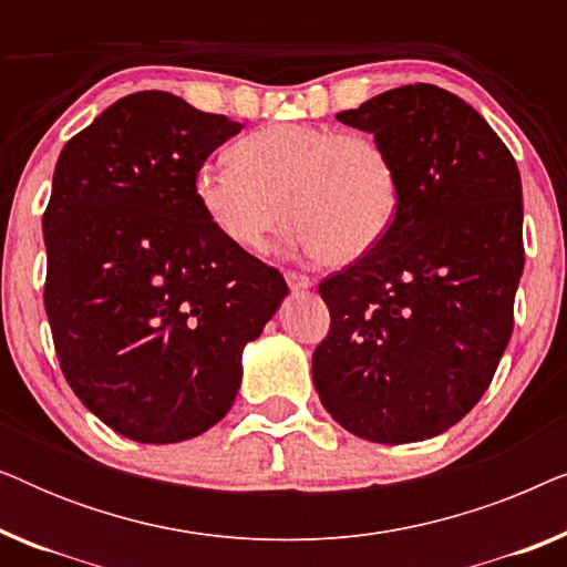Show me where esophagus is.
Masks as SVG:
<instances>
[{
    "instance_id": "1",
    "label": "esophagus",
    "mask_w": 567,
    "mask_h": 567,
    "mask_svg": "<svg viewBox=\"0 0 567 567\" xmlns=\"http://www.w3.org/2000/svg\"><path fill=\"white\" fill-rule=\"evenodd\" d=\"M286 284H289L291 289H312V286H315L312 278L305 276V274H293V270L286 274Z\"/></svg>"
}]
</instances>
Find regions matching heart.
<instances>
[{"label": "heart", "instance_id": "b5f03b06", "mask_svg": "<svg viewBox=\"0 0 567 567\" xmlns=\"http://www.w3.org/2000/svg\"><path fill=\"white\" fill-rule=\"evenodd\" d=\"M229 157L231 165L196 169L193 198L237 250H262L284 212L291 247L348 262L367 255L400 212L398 162L369 134L274 123L239 138Z\"/></svg>", "mask_w": 567, "mask_h": 567}]
</instances>
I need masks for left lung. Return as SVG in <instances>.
<instances>
[{"instance_id":"1","label":"left lung","mask_w":567,"mask_h":567,"mask_svg":"<svg viewBox=\"0 0 567 567\" xmlns=\"http://www.w3.org/2000/svg\"><path fill=\"white\" fill-rule=\"evenodd\" d=\"M398 162L402 198L371 250L324 278L312 355L322 405L374 444L433 439L493 382L524 270L522 175L475 107L408 84L338 113Z\"/></svg>"}]
</instances>
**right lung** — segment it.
I'll return each mask as SVG.
<instances>
[{"mask_svg":"<svg viewBox=\"0 0 567 567\" xmlns=\"http://www.w3.org/2000/svg\"><path fill=\"white\" fill-rule=\"evenodd\" d=\"M239 131L169 92H134L69 138L53 169V346L82 405L131 441L177 444L219 423L245 346L289 293L193 198L196 169Z\"/></svg>","mask_w":567,"mask_h":567,"instance_id":"1","label":"right lung"}]
</instances>
